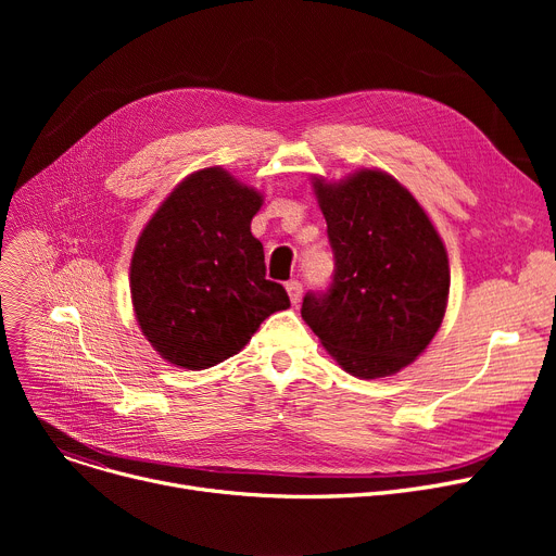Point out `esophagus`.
<instances>
[{
    "label": "esophagus",
    "mask_w": 556,
    "mask_h": 556,
    "mask_svg": "<svg viewBox=\"0 0 556 556\" xmlns=\"http://www.w3.org/2000/svg\"><path fill=\"white\" fill-rule=\"evenodd\" d=\"M286 290H288V298H290V302H293V304H298L302 300V281H298V279L288 281Z\"/></svg>",
    "instance_id": "1"
}]
</instances>
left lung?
Instances as JSON below:
<instances>
[{"instance_id": "obj_1", "label": "left lung", "mask_w": 556, "mask_h": 556, "mask_svg": "<svg viewBox=\"0 0 556 556\" xmlns=\"http://www.w3.org/2000/svg\"><path fill=\"white\" fill-rule=\"evenodd\" d=\"M313 187L336 268L327 290L306 293L304 323L349 374H396L444 319L451 273L440 233L388 173L363 168Z\"/></svg>"}]
</instances>
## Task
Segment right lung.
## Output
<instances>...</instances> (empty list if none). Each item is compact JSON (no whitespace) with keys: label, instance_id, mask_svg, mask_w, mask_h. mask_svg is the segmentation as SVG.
<instances>
[{"label":"right lung","instance_id":"1","mask_svg":"<svg viewBox=\"0 0 556 556\" xmlns=\"http://www.w3.org/2000/svg\"><path fill=\"white\" fill-rule=\"evenodd\" d=\"M261 202L212 166L175 187L143 227L130 263L132 306L141 333L168 363L214 367L290 306L286 288L266 279L263 245L250 231Z\"/></svg>","mask_w":556,"mask_h":556}]
</instances>
